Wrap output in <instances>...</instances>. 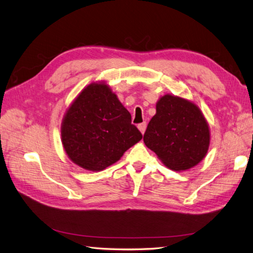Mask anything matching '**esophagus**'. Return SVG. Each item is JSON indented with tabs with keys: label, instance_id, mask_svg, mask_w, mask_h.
<instances>
[{
	"label": "esophagus",
	"instance_id": "esophagus-1",
	"mask_svg": "<svg viewBox=\"0 0 253 253\" xmlns=\"http://www.w3.org/2000/svg\"><path fill=\"white\" fill-rule=\"evenodd\" d=\"M146 126H147V123L146 122H143V123H139V125L137 126V127H138V130L141 131V133L142 134H144L145 133V130H146Z\"/></svg>",
	"mask_w": 253,
	"mask_h": 253
}]
</instances>
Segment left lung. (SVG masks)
Masks as SVG:
<instances>
[{"instance_id":"8db88e82","label":"left lung","mask_w":253,"mask_h":253,"mask_svg":"<svg viewBox=\"0 0 253 253\" xmlns=\"http://www.w3.org/2000/svg\"><path fill=\"white\" fill-rule=\"evenodd\" d=\"M144 143L169 169L185 171L205 158L210 131L203 112L189 100L167 94L156 105Z\"/></svg>"}]
</instances>
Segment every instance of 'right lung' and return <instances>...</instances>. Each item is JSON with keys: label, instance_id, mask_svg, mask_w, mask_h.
Returning <instances> with one entry per match:
<instances>
[{"label": "right lung", "instance_id": "right-lung-1", "mask_svg": "<svg viewBox=\"0 0 253 253\" xmlns=\"http://www.w3.org/2000/svg\"><path fill=\"white\" fill-rule=\"evenodd\" d=\"M131 115L104 83H91L78 95L61 123V142L76 165L100 171L142 139Z\"/></svg>", "mask_w": 253, "mask_h": 253}]
</instances>
